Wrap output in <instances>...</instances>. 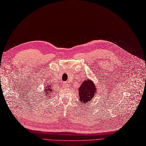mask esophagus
I'll use <instances>...</instances> for the list:
<instances>
[{"label": "esophagus", "mask_w": 146, "mask_h": 146, "mask_svg": "<svg viewBox=\"0 0 146 146\" xmlns=\"http://www.w3.org/2000/svg\"><path fill=\"white\" fill-rule=\"evenodd\" d=\"M63 85L64 86H66V87H68V82H63Z\"/></svg>", "instance_id": "esophagus-1"}]
</instances>
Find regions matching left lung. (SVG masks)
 I'll list each match as a JSON object with an SVG mask.
<instances>
[{"label": "left lung", "mask_w": 146, "mask_h": 146, "mask_svg": "<svg viewBox=\"0 0 146 146\" xmlns=\"http://www.w3.org/2000/svg\"><path fill=\"white\" fill-rule=\"evenodd\" d=\"M80 100L83 104H86L94 98L95 94L97 92L94 83L90 80H87L83 82L78 89Z\"/></svg>", "instance_id": "left-lung-1"}]
</instances>
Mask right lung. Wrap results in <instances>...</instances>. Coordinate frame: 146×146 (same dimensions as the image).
I'll list each match as a JSON object with an SVG mask.
<instances>
[{"label": "right lung", "instance_id": "add662e5", "mask_svg": "<svg viewBox=\"0 0 146 146\" xmlns=\"http://www.w3.org/2000/svg\"><path fill=\"white\" fill-rule=\"evenodd\" d=\"M44 94L46 96V97H51V94H52V88H51V85L50 84H49L48 85H45L44 86Z\"/></svg>", "mask_w": 146, "mask_h": 146}]
</instances>
